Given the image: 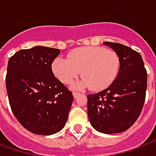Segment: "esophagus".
<instances>
[{
    "label": "esophagus",
    "instance_id": "34e87169",
    "mask_svg": "<svg viewBox=\"0 0 156 156\" xmlns=\"http://www.w3.org/2000/svg\"><path fill=\"white\" fill-rule=\"evenodd\" d=\"M80 95L79 92H76V91H73V96L75 97V98H76L77 96Z\"/></svg>",
    "mask_w": 156,
    "mask_h": 156
}]
</instances>
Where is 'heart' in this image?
<instances>
[{"label": "heart", "instance_id": "b5f03b06", "mask_svg": "<svg viewBox=\"0 0 156 156\" xmlns=\"http://www.w3.org/2000/svg\"><path fill=\"white\" fill-rule=\"evenodd\" d=\"M120 55L113 50L101 46H85L70 51L68 60L55 58L52 70L64 84H70L81 70L84 77L76 84V87H90L99 91L114 82L120 72Z\"/></svg>", "mask_w": 156, "mask_h": 156}]
</instances>
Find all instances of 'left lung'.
<instances>
[{
  "label": "left lung",
  "instance_id": "8db88e82",
  "mask_svg": "<svg viewBox=\"0 0 156 156\" xmlns=\"http://www.w3.org/2000/svg\"><path fill=\"white\" fill-rule=\"evenodd\" d=\"M104 44L119 54L120 70L107 89L87 95L88 117L97 131L115 134L129 129L141 113L147 87V71L139 52L119 43Z\"/></svg>",
  "mask_w": 156,
  "mask_h": 156
}]
</instances>
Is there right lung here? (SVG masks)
Returning a JSON list of instances; mask_svg holds the SVG:
<instances>
[{
	"label": "right lung",
	"instance_id": "obj_1",
	"mask_svg": "<svg viewBox=\"0 0 156 156\" xmlns=\"http://www.w3.org/2000/svg\"><path fill=\"white\" fill-rule=\"evenodd\" d=\"M60 50L35 46L9 59L5 86L15 117L30 132L51 136L67 121L74 97L55 76L52 62Z\"/></svg>",
	"mask_w": 156,
	"mask_h": 156
}]
</instances>
